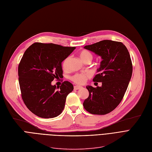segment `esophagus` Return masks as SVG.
<instances>
[{"instance_id":"esophagus-1","label":"esophagus","mask_w":152,"mask_h":152,"mask_svg":"<svg viewBox=\"0 0 152 152\" xmlns=\"http://www.w3.org/2000/svg\"><path fill=\"white\" fill-rule=\"evenodd\" d=\"M83 88L82 86H74V89H75V90H77V89H81Z\"/></svg>"}]
</instances>
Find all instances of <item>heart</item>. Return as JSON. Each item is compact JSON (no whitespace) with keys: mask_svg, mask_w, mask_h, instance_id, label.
Here are the masks:
<instances>
[{"mask_svg":"<svg viewBox=\"0 0 152 152\" xmlns=\"http://www.w3.org/2000/svg\"><path fill=\"white\" fill-rule=\"evenodd\" d=\"M80 59L84 62V63H86V62H91L93 59V54L89 51L88 50L83 49L81 50V51L78 53ZM69 60V57L66 58L65 59L62 63V67L64 69H66L67 66V63H68V61ZM90 77V74L88 72H85V73H76V74L72 76L70 79L72 81L76 84H80V85H82V84L85 83L88 78Z\"/></svg>","mask_w":152,"mask_h":152,"instance_id":"b5f03b06","label":"heart"}]
</instances>
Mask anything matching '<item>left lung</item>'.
Listing matches in <instances>:
<instances>
[{"mask_svg":"<svg viewBox=\"0 0 152 152\" xmlns=\"http://www.w3.org/2000/svg\"><path fill=\"white\" fill-rule=\"evenodd\" d=\"M85 48L102 58L94 82H102L96 88L87 86L89 96L84 101L85 109L93 115H106L121 102L132 75L133 66L128 50L121 42L103 40Z\"/></svg>","mask_w":152,"mask_h":152,"instance_id":"1","label":"left lung"}]
</instances>
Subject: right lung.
Listing matches in <instances>:
<instances>
[{"label": "right lung", "instance_id": "add662e5", "mask_svg": "<svg viewBox=\"0 0 152 152\" xmlns=\"http://www.w3.org/2000/svg\"><path fill=\"white\" fill-rule=\"evenodd\" d=\"M75 49L35 42L26 49L18 66L19 83L22 99L32 113L52 118L62 113L73 85L66 81L56 88L51 82L63 77L61 63Z\"/></svg>", "mask_w": 152, "mask_h": 152}]
</instances>
